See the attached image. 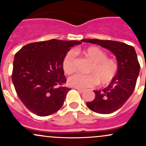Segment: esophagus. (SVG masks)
I'll return each instance as SVG.
<instances>
[{
  "label": "esophagus",
  "instance_id": "obj_1",
  "mask_svg": "<svg viewBox=\"0 0 146 146\" xmlns=\"http://www.w3.org/2000/svg\"><path fill=\"white\" fill-rule=\"evenodd\" d=\"M76 89L79 92H81V93H82V92H83L84 91H85V90H84V89H80V88H76Z\"/></svg>",
  "mask_w": 146,
  "mask_h": 146
}]
</instances>
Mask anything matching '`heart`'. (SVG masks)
<instances>
[{"label":"heart","instance_id":"heart-1","mask_svg":"<svg viewBox=\"0 0 146 146\" xmlns=\"http://www.w3.org/2000/svg\"><path fill=\"white\" fill-rule=\"evenodd\" d=\"M81 54L92 64L88 73L90 74H76L68 80V85L77 88H92L98 84L107 86L114 80L118 73L117 61L108 58L105 51L98 46H90L83 49ZM62 68L65 74L71 75L76 70V54L73 51H68L62 61Z\"/></svg>","mask_w":146,"mask_h":146}]
</instances>
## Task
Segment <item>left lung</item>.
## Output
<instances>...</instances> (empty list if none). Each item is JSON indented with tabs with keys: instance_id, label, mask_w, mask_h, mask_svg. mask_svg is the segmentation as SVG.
Instances as JSON below:
<instances>
[{
	"instance_id": "obj_1",
	"label": "left lung",
	"mask_w": 146,
	"mask_h": 146,
	"mask_svg": "<svg viewBox=\"0 0 146 146\" xmlns=\"http://www.w3.org/2000/svg\"><path fill=\"white\" fill-rule=\"evenodd\" d=\"M82 42L100 45L117 57L119 70L111 84L102 90L94 91L95 98L87 102L88 108L100 114H111L118 110L133 93L140 71L136 51L132 46L111 40L82 39Z\"/></svg>"
}]
</instances>
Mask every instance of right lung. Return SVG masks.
I'll return each mask as SVG.
<instances>
[{"instance_id":"obj_1","label":"right lung","mask_w":146,"mask_h":146,"mask_svg":"<svg viewBox=\"0 0 146 146\" xmlns=\"http://www.w3.org/2000/svg\"><path fill=\"white\" fill-rule=\"evenodd\" d=\"M78 41H48L28 44L15 56L12 80L17 95L34 114L46 117L56 112L64 104L70 88L62 61Z\"/></svg>"}]
</instances>
